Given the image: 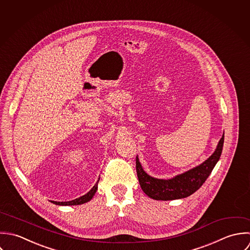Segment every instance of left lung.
I'll list each match as a JSON object with an SVG mask.
<instances>
[{"instance_id":"obj_1","label":"left lung","mask_w":250,"mask_h":250,"mask_svg":"<svg viewBox=\"0 0 250 250\" xmlns=\"http://www.w3.org/2000/svg\"><path fill=\"white\" fill-rule=\"evenodd\" d=\"M223 143L224 134L219 140L215 151L205 162L171 180L150 177L143 170L138 157H136V172L141 188L151 199L162 201L186 198L193 194L206 182L220 158Z\"/></svg>"}]
</instances>
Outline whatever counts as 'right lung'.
Wrapping results in <instances>:
<instances>
[{
	"label": "right lung",
	"instance_id": "obj_1",
	"mask_svg": "<svg viewBox=\"0 0 250 250\" xmlns=\"http://www.w3.org/2000/svg\"><path fill=\"white\" fill-rule=\"evenodd\" d=\"M99 183V181H98ZM98 183L94 186V188L85 195L77 198V199L72 200V201H68V202H55V201H52L54 204L56 205H61V206H74V205H81V204H84L88 201L92 199L95 195V193L97 192L98 190Z\"/></svg>",
	"mask_w": 250,
	"mask_h": 250
}]
</instances>
